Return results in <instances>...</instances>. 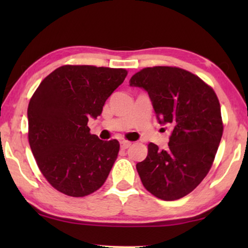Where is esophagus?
<instances>
[{"label": "esophagus", "instance_id": "34e87169", "mask_svg": "<svg viewBox=\"0 0 248 248\" xmlns=\"http://www.w3.org/2000/svg\"><path fill=\"white\" fill-rule=\"evenodd\" d=\"M131 147V142L128 141H121V149H123V150H125V149L130 148Z\"/></svg>", "mask_w": 248, "mask_h": 248}]
</instances>
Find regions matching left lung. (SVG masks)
Wrapping results in <instances>:
<instances>
[{
    "label": "left lung",
    "mask_w": 248,
    "mask_h": 248,
    "mask_svg": "<svg viewBox=\"0 0 248 248\" xmlns=\"http://www.w3.org/2000/svg\"><path fill=\"white\" fill-rule=\"evenodd\" d=\"M130 86L147 91L159 124L171 128L168 149L149 143L147 158L137 164L142 184L158 199H181L203 181L215 160L223 131L218 97L179 67H145Z\"/></svg>",
    "instance_id": "obj_1"
}]
</instances>
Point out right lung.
<instances>
[{
    "label": "right lung",
    "instance_id": "add662e5",
    "mask_svg": "<svg viewBox=\"0 0 248 248\" xmlns=\"http://www.w3.org/2000/svg\"><path fill=\"white\" fill-rule=\"evenodd\" d=\"M127 71L64 65L42 81L28 106V139L37 165L57 191L80 198L106 181L120 143L90 134L88 121L103 111Z\"/></svg>",
    "mask_w": 248,
    "mask_h": 248
}]
</instances>
